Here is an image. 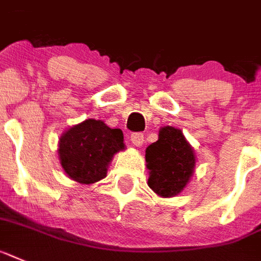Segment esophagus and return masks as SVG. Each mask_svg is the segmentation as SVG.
Segmentation results:
<instances>
[{
  "label": "esophagus",
  "instance_id": "34e87169",
  "mask_svg": "<svg viewBox=\"0 0 261 261\" xmlns=\"http://www.w3.org/2000/svg\"><path fill=\"white\" fill-rule=\"evenodd\" d=\"M130 141L135 146H141L144 144V135L143 133H132L130 135Z\"/></svg>",
  "mask_w": 261,
  "mask_h": 261
}]
</instances>
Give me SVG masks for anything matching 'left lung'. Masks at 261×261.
<instances>
[{
	"label": "left lung",
	"instance_id": "obj_1",
	"mask_svg": "<svg viewBox=\"0 0 261 261\" xmlns=\"http://www.w3.org/2000/svg\"><path fill=\"white\" fill-rule=\"evenodd\" d=\"M148 185L157 195L172 197L185 188L195 168V153L180 129L161 128L159 140L145 150Z\"/></svg>",
	"mask_w": 261,
	"mask_h": 261
}]
</instances>
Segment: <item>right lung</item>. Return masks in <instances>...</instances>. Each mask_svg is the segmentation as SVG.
<instances>
[{"mask_svg":"<svg viewBox=\"0 0 261 261\" xmlns=\"http://www.w3.org/2000/svg\"><path fill=\"white\" fill-rule=\"evenodd\" d=\"M121 149V129H112L101 120L89 118L61 136L58 154L69 177L81 184H93L107 176L108 164Z\"/></svg>","mask_w":261,"mask_h":261,"instance_id":"1","label":"right lung"}]
</instances>
